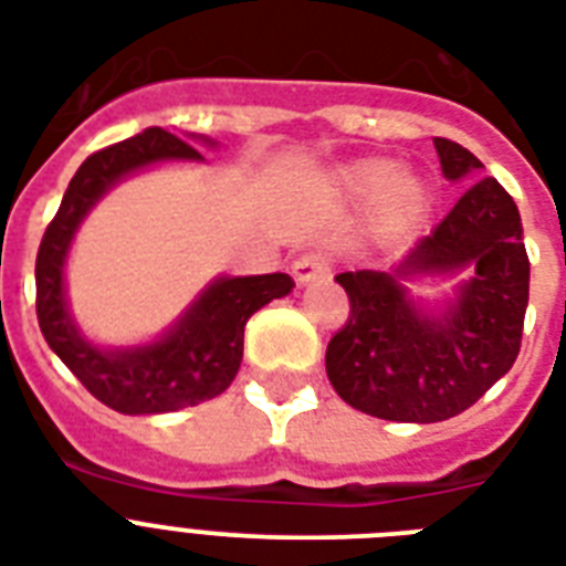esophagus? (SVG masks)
<instances>
[{
    "mask_svg": "<svg viewBox=\"0 0 566 566\" xmlns=\"http://www.w3.org/2000/svg\"><path fill=\"white\" fill-rule=\"evenodd\" d=\"M328 275V255L326 252H305L293 261V279L296 284L319 282Z\"/></svg>",
    "mask_w": 566,
    "mask_h": 566,
    "instance_id": "1",
    "label": "esophagus"
}]
</instances>
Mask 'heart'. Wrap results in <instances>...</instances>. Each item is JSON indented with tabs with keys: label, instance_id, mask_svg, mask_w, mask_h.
Wrapping results in <instances>:
<instances>
[{
	"label": "heart",
	"instance_id": "b5f03b06",
	"mask_svg": "<svg viewBox=\"0 0 566 566\" xmlns=\"http://www.w3.org/2000/svg\"><path fill=\"white\" fill-rule=\"evenodd\" d=\"M349 188L364 199H378L385 196L387 211L396 217H411L420 211L422 205V185L413 179H399L394 164L387 161H364L355 164L353 170L346 172Z\"/></svg>",
	"mask_w": 566,
	"mask_h": 566
}]
</instances>
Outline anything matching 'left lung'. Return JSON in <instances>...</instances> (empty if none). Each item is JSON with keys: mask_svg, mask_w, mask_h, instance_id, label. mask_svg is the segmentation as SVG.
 Instances as JSON below:
<instances>
[{"mask_svg": "<svg viewBox=\"0 0 566 566\" xmlns=\"http://www.w3.org/2000/svg\"><path fill=\"white\" fill-rule=\"evenodd\" d=\"M449 181L482 170L455 140L434 137ZM470 269L443 315H422L401 287L413 274ZM349 319L328 340L326 373L337 396L394 422H440L479 402L517 361L528 305V255L520 211L496 179H479L405 255L394 273L355 270L335 279Z\"/></svg>", "mask_w": 566, "mask_h": 566, "instance_id": "left-lung-1", "label": "left lung"}]
</instances>
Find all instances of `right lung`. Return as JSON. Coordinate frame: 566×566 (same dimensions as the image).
Masks as SVG:
<instances>
[{
    "label": "right lung",
    "mask_w": 566,
    "mask_h": 566,
    "mask_svg": "<svg viewBox=\"0 0 566 566\" xmlns=\"http://www.w3.org/2000/svg\"><path fill=\"white\" fill-rule=\"evenodd\" d=\"M158 161H202V155L164 128H146L144 135L93 153L46 226L34 264L38 323L46 344L102 405L119 413L181 411L220 396L240 370L247 319L293 291L287 273L222 275L155 344L99 349L84 340L64 296V261L75 229L123 176Z\"/></svg>",
    "instance_id": "right-lung-1"
}]
</instances>
